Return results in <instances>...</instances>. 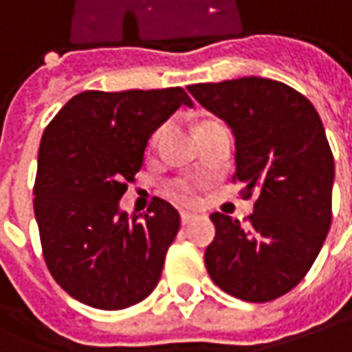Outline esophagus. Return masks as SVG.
I'll use <instances>...</instances> for the list:
<instances>
[{
	"label": "esophagus",
	"instance_id": "obj_1",
	"mask_svg": "<svg viewBox=\"0 0 352 352\" xmlns=\"http://www.w3.org/2000/svg\"><path fill=\"white\" fill-rule=\"evenodd\" d=\"M196 219H198V216H195V214H188V212H183V214H181V223H183V226H190Z\"/></svg>",
	"mask_w": 352,
	"mask_h": 352
}]
</instances>
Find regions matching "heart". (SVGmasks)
Wrapping results in <instances>:
<instances>
[{"label":"heart","instance_id":"1","mask_svg":"<svg viewBox=\"0 0 352 352\" xmlns=\"http://www.w3.org/2000/svg\"><path fill=\"white\" fill-rule=\"evenodd\" d=\"M171 195H173L175 200L183 202V204H192L195 202V190H192V186L188 185L186 181H175L171 185Z\"/></svg>","mask_w":352,"mask_h":352}]
</instances>
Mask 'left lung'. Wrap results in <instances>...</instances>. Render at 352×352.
Returning a JSON list of instances; mask_svg holds the SVG:
<instances>
[{"mask_svg":"<svg viewBox=\"0 0 352 352\" xmlns=\"http://www.w3.org/2000/svg\"><path fill=\"white\" fill-rule=\"evenodd\" d=\"M235 138V179L256 192L243 226L212 214L216 236L206 248L212 281L248 302L289 293L307 276L331 226L333 154L310 100L262 76L188 86Z\"/></svg>","mask_w":352,"mask_h":352,"instance_id":"left-lung-1","label":"left lung"}]
</instances>
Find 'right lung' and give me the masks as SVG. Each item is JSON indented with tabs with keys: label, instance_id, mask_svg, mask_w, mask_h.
<instances>
[{
	"label": "right lung",
	"instance_id": "right-lung-1",
	"mask_svg": "<svg viewBox=\"0 0 352 352\" xmlns=\"http://www.w3.org/2000/svg\"><path fill=\"white\" fill-rule=\"evenodd\" d=\"M181 106L183 88L88 90L47 125L38 152L34 216L50 274L69 295L100 310L144 300L162 277L181 217L154 198L129 216L119 200L142 167L150 136Z\"/></svg>",
	"mask_w": 352,
	"mask_h": 352
}]
</instances>
